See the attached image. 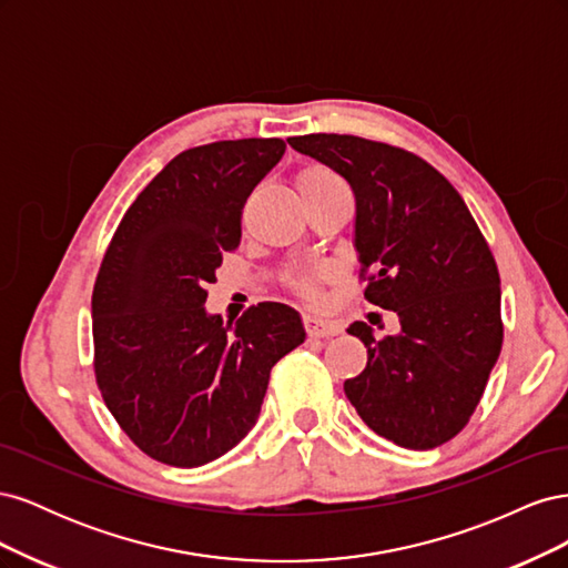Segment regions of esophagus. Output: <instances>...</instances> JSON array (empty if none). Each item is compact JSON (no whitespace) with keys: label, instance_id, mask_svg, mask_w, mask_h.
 I'll return each mask as SVG.
<instances>
[{"label":"esophagus","instance_id":"34e87169","mask_svg":"<svg viewBox=\"0 0 568 568\" xmlns=\"http://www.w3.org/2000/svg\"><path fill=\"white\" fill-rule=\"evenodd\" d=\"M305 332L313 338H324V336H334L341 332V326L332 320L315 317V315H305Z\"/></svg>","mask_w":568,"mask_h":568}]
</instances>
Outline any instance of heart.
Wrapping results in <instances>:
<instances>
[{
  "mask_svg": "<svg viewBox=\"0 0 568 568\" xmlns=\"http://www.w3.org/2000/svg\"><path fill=\"white\" fill-rule=\"evenodd\" d=\"M343 184V180L334 173V170L329 168H322V165H315V168H307L301 173L298 178V186H301V194H307V192H322V189H329V186H338ZM294 286L301 291V294L305 296H313L315 294V286H313V280L311 277H294Z\"/></svg>",
  "mask_w": 568,
  "mask_h": 568,
  "instance_id": "heart-1",
  "label": "heart"
}]
</instances>
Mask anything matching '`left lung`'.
I'll list each match as a JSON object with an SVG mask.
<instances>
[{
  "instance_id": "left-lung-1",
  "label": "left lung",
  "mask_w": 568,
  "mask_h": 568,
  "mask_svg": "<svg viewBox=\"0 0 568 568\" xmlns=\"http://www.w3.org/2000/svg\"><path fill=\"white\" fill-rule=\"evenodd\" d=\"M288 144L353 186L365 298L400 320V334L384 338L365 322L348 326L367 367L343 390L374 434L409 450L438 448L467 426L503 348L488 242L457 189L412 151L322 132Z\"/></svg>"
}]
</instances>
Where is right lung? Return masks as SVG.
Returning <instances> with one entry per match:
<instances>
[{"label": "right lung", "instance_id": "add662e5", "mask_svg": "<svg viewBox=\"0 0 568 568\" xmlns=\"http://www.w3.org/2000/svg\"><path fill=\"white\" fill-rule=\"evenodd\" d=\"M286 144L227 140L186 149L134 199L92 294L94 376L130 440L170 467H201L255 426L270 372L305 341L298 313L257 303L222 326L205 313L242 213Z\"/></svg>", "mask_w": 568, "mask_h": 568}]
</instances>
